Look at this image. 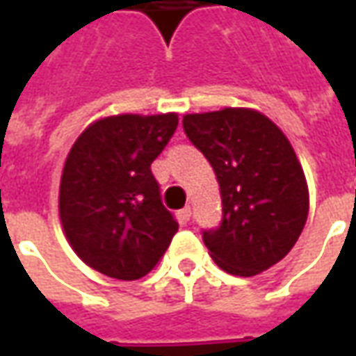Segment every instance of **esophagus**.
Returning a JSON list of instances; mask_svg holds the SVG:
<instances>
[{"label": "esophagus", "instance_id": "esophagus-1", "mask_svg": "<svg viewBox=\"0 0 356 356\" xmlns=\"http://www.w3.org/2000/svg\"><path fill=\"white\" fill-rule=\"evenodd\" d=\"M179 217H181V221H183V223H186V221L191 219V208L186 206V208L179 209Z\"/></svg>", "mask_w": 356, "mask_h": 356}]
</instances>
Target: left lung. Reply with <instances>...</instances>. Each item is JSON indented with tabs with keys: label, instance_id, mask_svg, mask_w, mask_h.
I'll use <instances>...</instances> for the list:
<instances>
[{
	"label": "left lung",
	"instance_id": "8db88e82",
	"mask_svg": "<svg viewBox=\"0 0 356 356\" xmlns=\"http://www.w3.org/2000/svg\"><path fill=\"white\" fill-rule=\"evenodd\" d=\"M188 140L216 171L223 217L202 231L219 267L254 276L298 242L309 213V191L298 156L267 116L248 108L186 114Z\"/></svg>",
	"mask_w": 356,
	"mask_h": 356
}]
</instances>
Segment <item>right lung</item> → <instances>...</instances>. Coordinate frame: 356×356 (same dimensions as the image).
Returning a JSON list of instances; mask_svg holds the SVG:
<instances>
[{
  "label": "right lung",
  "mask_w": 356,
  "mask_h": 356,
  "mask_svg": "<svg viewBox=\"0 0 356 356\" xmlns=\"http://www.w3.org/2000/svg\"><path fill=\"white\" fill-rule=\"evenodd\" d=\"M177 124V114L104 118L81 133L66 158L58 194L63 229L81 261L102 275H148L177 232L150 170Z\"/></svg>",
  "instance_id": "1"
}]
</instances>
